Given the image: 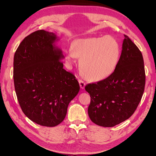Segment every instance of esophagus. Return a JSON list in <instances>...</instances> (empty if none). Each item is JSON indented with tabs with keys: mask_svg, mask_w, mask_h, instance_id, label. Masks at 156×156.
I'll return each mask as SVG.
<instances>
[{
	"mask_svg": "<svg viewBox=\"0 0 156 156\" xmlns=\"http://www.w3.org/2000/svg\"><path fill=\"white\" fill-rule=\"evenodd\" d=\"M79 83L80 87H81V88L83 89L84 87H85V83H84V81H83L82 79H79Z\"/></svg>",
	"mask_w": 156,
	"mask_h": 156,
	"instance_id": "1",
	"label": "esophagus"
}]
</instances>
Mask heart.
Listing matches in <instances>:
<instances>
[{"label":"heart","mask_w":156,"mask_h":156,"mask_svg":"<svg viewBox=\"0 0 156 156\" xmlns=\"http://www.w3.org/2000/svg\"><path fill=\"white\" fill-rule=\"evenodd\" d=\"M120 56V48L116 40L107 36L73 41L72 48L66 51V57L73 62L81 58L79 68L89 81L104 79L114 72Z\"/></svg>","instance_id":"b5f03b06"}]
</instances>
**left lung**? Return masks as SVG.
Listing matches in <instances>:
<instances>
[{
    "label": "left lung",
    "mask_w": 156,
    "mask_h": 156,
    "mask_svg": "<svg viewBox=\"0 0 156 156\" xmlns=\"http://www.w3.org/2000/svg\"><path fill=\"white\" fill-rule=\"evenodd\" d=\"M145 81L143 55L124 34L114 72L106 79L85 86L90 96L88 113L92 122L103 127H113L128 119L141 100Z\"/></svg>",
    "instance_id": "1"
}]
</instances>
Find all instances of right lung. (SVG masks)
I'll return each mask as SVG.
<instances>
[{
  "mask_svg": "<svg viewBox=\"0 0 156 156\" xmlns=\"http://www.w3.org/2000/svg\"><path fill=\"white\" fill-rule=\"evenodd\" d=\"M56 36L39 30L25 37L13 58V82L23 113L40 126L55 127L65 119L69 102L80 87L75 75L66 72Z\"/></svg>",
  "mask_w": 156,
  "mask_h": 156,
  "instance_id": "1",
  "label": "right lung"
}]
</instances>
